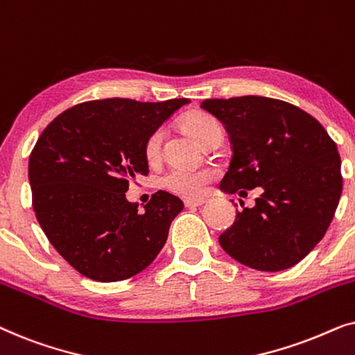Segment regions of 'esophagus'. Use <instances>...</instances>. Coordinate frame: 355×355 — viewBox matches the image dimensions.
<instances>
[{
	"label": "esophagus",
	"mask_w": 355,
	"mask_h": 355,
	"mask_svg": "<svg viewBox=\"0 0 355 355\" xmlns=\"http://www.w3.org/2000/svg\"><path fill=\"white\" fill-rule=\"evenodd\" d=\"M203 202H205V198H187V200H184V205L187 208H192V207L202 205Z\"/></svg>",
	"instance_id": "1"
}]
</instances>
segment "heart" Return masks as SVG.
<instances>
[{"label": "heart", "instance_id": "b5f03b06", "mask_svg": "<svg viewBox=\"0 0 355 355\" xmlns=\"http://www.w3.org/2000/svg\"><path fill=\"white\" fill-rule=\"evenodd\" d=\"M184 124L189 132L196 137L198 142H202L213 129L221 128L220 123L213 118V116L202 113V111H196L191 113L184 119ZM162 140H163V130H155L150 135L147 144H145V157L150 162L158 158L159 148H162ZM215 176L213 169L203 168V169H189V168H169L166 173L162 176V186L166 191L178 193L182 197H198L205 192V189L210 181Z\"/></svg>", "mask_w": 355, "mask_h": 355}]
</instances>
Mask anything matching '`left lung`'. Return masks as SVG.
I'll return each mask as SVG.
<instances>
[{"instance_id": "left-lung-1", "label": "left lung", "mask_w": 355, "mask_h": 355, "mask_svg": "<svg viewBox=\"0 0 355 355\" xmlns=\"http://www.w3.org/2000/svg\"><path fill=\"white\" fill-rule=\"evenodd\" d=\"M230 134L223 192L261 187L220 236L227 255L260 271L297 265L323 239L343 192L338 147L313 116L266 96L203 100Z\"/></svg>"}]
</instances>
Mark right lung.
<instances>
[{
  "mask_svg": "<svg viewBox=\"0 0 355 355\" xmlns=\"http://www.w3.org/2000/svg\"><path fill=\"white\" fill-rule=\"evenodd\" d=\"M189 101H85L56 116L38 137L28 158L33 211L80 275L101 283L128 279L163 249L182 200L158 191L140 211L125 192L148 174L150 135Z\"/></svg>",
  "mask_w": 355,
  "mask_h": 355,
  "instance_id": "1",
  "label": "right lung"
}]
</instances>
